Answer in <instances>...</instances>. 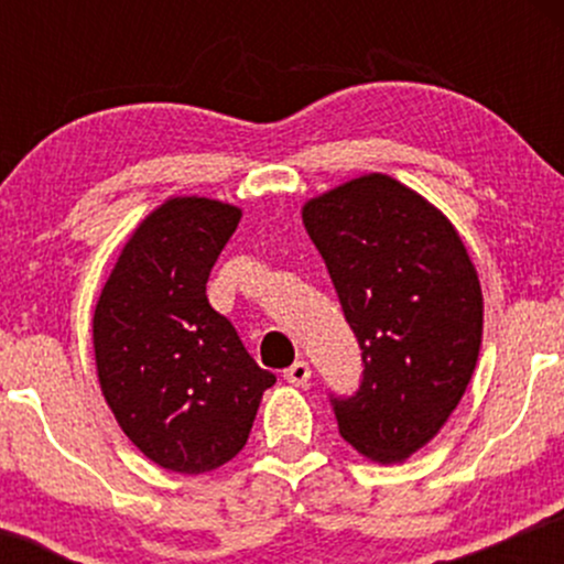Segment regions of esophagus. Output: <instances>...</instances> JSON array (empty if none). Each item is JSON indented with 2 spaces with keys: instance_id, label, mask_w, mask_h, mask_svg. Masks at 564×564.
<instances>
[{
  "instance_id": "esophagus-1",
  "label": "esophagus",
  "mask_w": 564,
  "mask_h": 564,
  "mask_svg": "<svg viewBox=\"0 0 564 564\" xmlns=\"http://www.w3.org/2000/svg\"><path fill=\"white\" fill-rule=\"evenodd\" d=\"M310 364H304V360H296L294 366L291 368H286V381L289 384H294V387H304L310 381Z\"/></svg>"
}]
</instances>
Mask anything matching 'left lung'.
I'll return each instance as SVG.
<instances>
[{"mask_svg": "<svg viewBox=\"0 0 564 564\" xmlns=\"http://www.w3.org/2000/svg\"><path fill=\"white\" fill-rule=\"evenodd\" d=\"M364 349V384L334 400L339 435L373 464H403L443 430L482 341V289L458 230L422 193L381 172L304 200Z\"/></svg>", "mask_w": 564, "mask_h": 564, "instance_id": "left-lung-1", "label": "left lung"}]
</instances>
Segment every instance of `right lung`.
<instances>
[{"instance_id":"right-lung-1","label":"right lung","mask_w":564,"mask_h":564,"mask_svg":"<svg viewBox=\"0 0 564 564\" xmlns=\"http://www.w3.org/2000/svg\"><path fill=\"white\" fill-rule=\"evenodd\" d=\"M241 215L206 196L161 200L129 232L95 304L102 398L134 448L180 475L228 464L275 384L206 300Z\"/></svg>"}]
</instances>
